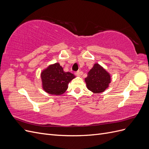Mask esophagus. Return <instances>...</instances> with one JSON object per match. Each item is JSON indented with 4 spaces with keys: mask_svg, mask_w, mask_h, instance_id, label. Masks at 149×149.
<instances>
[{
    "mask_svg": "<svg viewBox=\"0 0 149 149\" xmlns=\"http://www.w3.org/2000/svg\"><path fill=\"white\" fill-rule=\"evenodd\" d=\"M75 74H76V76H79L80 75H81V73L80 72L78 71H76V73H75Z\"/></svg>",
    "mask_w": 149,
    "mask_h": 149,
    "instance_id": "esophagus-1",
    "label": "esophagus"
}]
</instances>
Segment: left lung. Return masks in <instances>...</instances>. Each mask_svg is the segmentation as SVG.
Masks as SVG:
<instances>
[{
	"label": "left lung",
	"mask_w": 149,
	"mask_h": 149,
	"mask_svg": "<svg viewBox=\"0 0 149 149\" xmlns=\"http://www.w3.org/2000/svg\"><path fill=\"white\" fill-rule=\"evenodd\" d=\"M87 88L94 93H101L109 86L110 73L98 63H95L84 79Z\"/></svg>",
	"instance_id": "obj_1"
}]
</instances>
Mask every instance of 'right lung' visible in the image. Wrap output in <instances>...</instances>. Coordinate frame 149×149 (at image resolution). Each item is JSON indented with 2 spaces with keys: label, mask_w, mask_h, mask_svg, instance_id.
Masks as SVG:
<instances>
[{
  "label": "right lung",
  "mask_w": 149,
  "mask_h": 149,
  "mask_svg": "<svg viewBox=\"0 0 149 149\" xmlns=\"http://www.w3.org/2000/svg\"><path fill=\"white\" fill-rule=\"evenodd\" d=\"M42 88L52 95H62L68 88V84L75 76L70 72H65L59 63L48 65L40 74Z\"/></svg>",
  "instance_id": "right-lung-1"
}]
</instances>
